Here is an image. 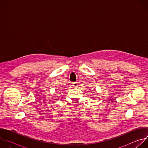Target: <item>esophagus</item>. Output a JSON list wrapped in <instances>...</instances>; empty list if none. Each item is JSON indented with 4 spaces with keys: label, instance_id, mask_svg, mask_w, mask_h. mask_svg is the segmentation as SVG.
<instances>
[{
    "label": "esophagus",
    "instance_id": "esophagus-1",
    "mask_svg": "<svg viewBox=\"0 0 148 148\" xmlns=\"http://www.w3.org/2000/svg\"><path fill=\"white\" fill-rule=\"evenodd\" d=\"M73 85L74 87H77L78 86V82H74L73 83Z\"/></svg>",
    "mask_w": 148,
    "mask_h": 148
}]
</instances>
